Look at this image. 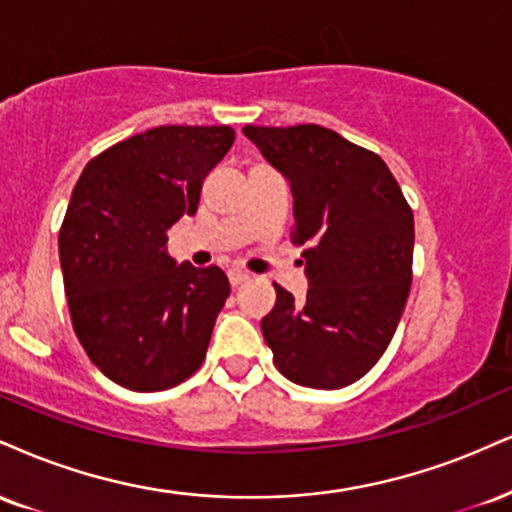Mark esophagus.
Returning a JSON list of instances; mask_svg holds the SVG:
<instances>
[{
  "mask_svg": "<svg viewBox=\"0 0 512 512\" xmlns=\"http://www.w3.org/2000/svg\"><path fill=\"white\" fill-rule=\"evenodd\" d=\"M248 279H250V274L245 272V269H238V267L229 269V281H231V286H240V283L248 281Z\"/></svg>",
  "mask_w": 512,
  "mask_h": 512,
  "instance_id": "obj_1",
  "label": "esophagus"
}]
</instances>
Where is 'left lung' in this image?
I'll return each mask as SVG.
<instances>
[{"label":"left lung","mask_w":512,"mask_h":512,"mask_svg":"<svg viewBox=\"0 0 512 512\" xmlns=\"http://www.w3.org/2000/svg\"><path fill=\"white\" fill-rule=\"evenodd\" d=\"M293 193V243L305 245L307 295L274 283L262 319L274 365L293 384L343 389L389 348L412 283L415 219L384 159L303 123L245 126Z\"/></svg>","instance_id":"left-lung-1"}]
</instances>
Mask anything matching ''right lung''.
Returning a JSON list of instances; mask_svg holds the SVG:
<instances>
[{"label":"right lung","mask_w":512,"mask_h":512,"mask_svg":"<svg viewBox=\"0 0 512 512\" xmlns=\"http://www.w3.org/2000/svg\"><path fill=\"white\" fill-rule=\"evenodd\" d=\"M233 140L231 126L150 128L90 159L73 188L59 231L73 331L123 389H171L205 360L229 279L176 264L166 231L197 212L202 181Z\"/></svg>","instance_id":"1"}]
</instances>
